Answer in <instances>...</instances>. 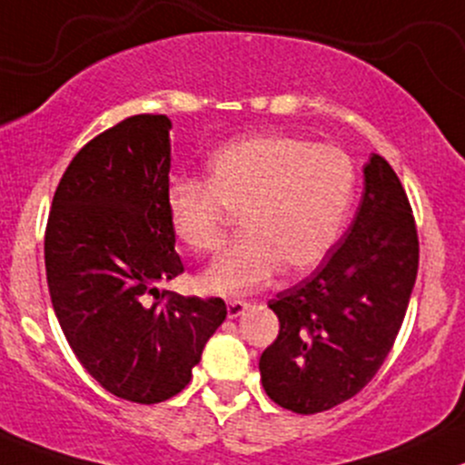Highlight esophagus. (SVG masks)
I'll list each match as a JSON object with an SVG mask.
<instances>
[{"label": "esophagus", "mask_w": 465, "mask_h": 465, "mask_svg": "<svg viewBox=\"0 0 465 465\" xmlns=\"http://www.w3.org/2000/svg\"><path fill=\"white\" fill-rule=\"evenodd\" d=\"M249 309L247 302H242V300H229L227 302V315L229 318H241V315L244 313V311Z\"/></svg>", "instance_id": "esophagus-1"}]
</instances>
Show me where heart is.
<instances>
[{"mask_svg":"<svg viewBox=\"0 0 465 465\" xmlns=\"http://www.w3.org/2000/svg\"><path fill=\"white\" fill-rule=\"evenodd\" d=\"M357 187L353 158L338 145L267 132L213 152L207 183L174 181L165 192L178 242L216 252L227 212L242 213V238L201 275L209 293H252L282 272L302 275L341 236Z\"/></svg>","mask_w":465,"mask_h":465,"instance_id":"obj_1","label":"heart"}]
</instances>
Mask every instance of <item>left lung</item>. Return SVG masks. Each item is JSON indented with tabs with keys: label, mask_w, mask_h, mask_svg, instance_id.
Returning <instances> with one entry per match:
<instances>
[{
	"label": "left lung",
	"mask_w": 465,
	"mask_h": 465,
	"mask_svg": "<svg viewBox=\"0 0 465 465\" xmlns=\"http://www.w3.org/2000/svg\"><path fill=\"white\" fill-rule=\"evenodd\" d=\"M417 264L411 203L392 167L373 154L341 241L307 280L269 302L280 333L258 366L275 404L313 415L364 389L400 333Z\"/></svg>",
	"instance_id": "left-lung-1"
}]
</instances>
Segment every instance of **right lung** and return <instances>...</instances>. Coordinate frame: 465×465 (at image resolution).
Returning a JSON list of instances; mask_svg holds the SVG:
<instances>
[{
    "instance_id": "add662e5",
    "label": "right lung",
    "mask_w": 465,
    "mask_h": 465,
    "mask_svg": "<svg viewBox=\"0 0 465 465\" xmlns=\"http://www.w3.org/2000/svg\"><path fill=\"white\" fill-rule=\"evenodd\" d=\"M170 130L165 114H136L81 147L54 192L44 241L70 349L105 391L136 404L185 389L227 318L221 298L161 291L183 273L165 209Z\"/></svg>"
}]
</instances>
